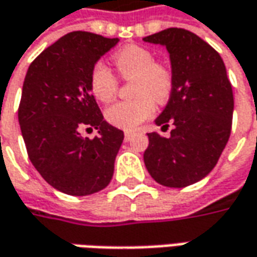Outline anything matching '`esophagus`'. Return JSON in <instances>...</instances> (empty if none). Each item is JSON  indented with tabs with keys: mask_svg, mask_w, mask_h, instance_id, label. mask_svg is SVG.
Listing matches in <instances>:
<instances>
[{
	"mask_svg": "<svg viewBox=\"0 0 257 257\" xmlns=\"http://www.w3.org/2000/svg\"><path fill=\"white\" fill-rule=\"evenodd\" d=\"M131 138H132V132H125V137H123V139H125V142H128V141H131Z\"/></svg>",
	"mask_w": 257,
	"mask_h": 257,
	"instance_id": "1",
	"label": "esophagus"
}]
</instances>
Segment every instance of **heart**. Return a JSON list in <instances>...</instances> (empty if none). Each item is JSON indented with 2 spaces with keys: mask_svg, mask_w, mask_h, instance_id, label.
I'll use <instances>...</instances> for the list:
<instances>
[{
  "mask_svg": "<svg viewBox=\"0 0 257 257\" xmlns=\"http://www.w3.org/2000/svg\"><path fill=\"white\" fill-rule=\"evenodd\" d=\"M155 54L141 45H126L116 51L112 62L122 79H134L129 101L113 102L105 109V119L112 126L132 131L155 113V102L165 103L171 98L175 85L172 68L155 61ZM118 79L111 69L96 62L89 74V88L101 102L111 99L118 91Z\"/></svg>",
  "mask_w": 257,
  "mask_h": 257,
  "instance_id": "b5f03b06",
  "label": "heart"
}]
</instances>
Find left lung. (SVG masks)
I'll list each match as a JSON object with an SVG mask.
<instances>
[{
    "label": "left lung",
    "mask_w": 257,
    "mask_h": 257,
    "mask_svg": "<svg viewBox=\"0 0 257 257\" xmlns=\"http://www.w3.org/2000/svg\"><path fill=\"white\" fill-rule=\"evenodd\" d=\"M144 41L165 45L175 85L155 123L171 137L148 134L144 154L148 172L168 188H185L208 175L222 155L232 131L233 91L219 52L196 34L168 28Z\"/></svg>",
    "instance_id": "1"
}]
</instances>
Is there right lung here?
<instances>
[{
    "mask_svg": "<svg viewBox=\"0 0 257 257\" xmlns=\"http://www.w3.org/2000/svg\"><path fill=\"white\" fill-rule=\"evenodd\" d=\"M92 32L61 37L31 62L18 108L25 148L40 175L55 189L86 196L109 185L123 132L103 120L89 88L96 61L118 44ZM98 137L82 138V128Z\"/></svg>",
    "mask_w": 257,
    "mask_h": 257,
    "instance_id": "right-lung-1",
    "label": "right lung"
}]
</instances>
